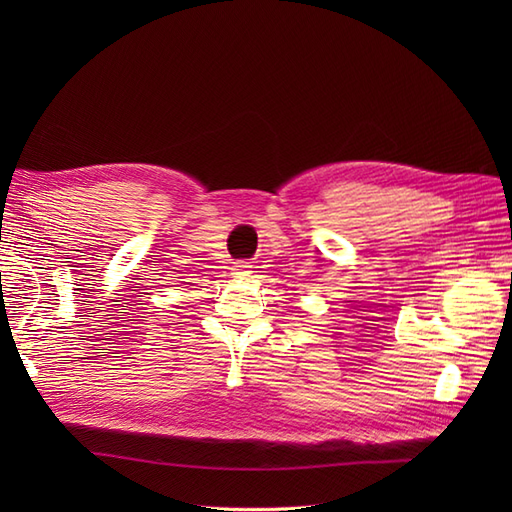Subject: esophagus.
I'll use <instances>...</instances> for the list:
<instances>
[{
	"label": "esophagus",
	"instance_id": "34e87169",
	"mask_svg": "<svg viewBox=\"0 0 512 512\" xmlns=\"http://www.w3.org/2000/svg\"><path fill=\"white\" fill-rule=\"evenodd\" d=\"M250 273H252L250 262L239 260V262H235V265H232V275H235V277H250Z\"/></svg>",
	"mask_w": 512,
	"mask_h": 512
}]
</instances>
